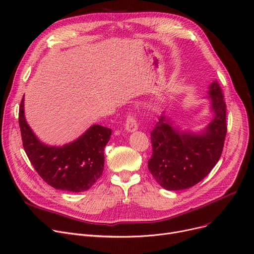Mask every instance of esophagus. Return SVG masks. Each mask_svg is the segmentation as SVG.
<instances>
[{"label":"esophagus","instance_id":"1","mask_svg":"<svg viewBox=\"0 0 254 254\" xmlns=\"http://www.w3.org/2000/svg\"><path fill=\"white\" fill-rule=\"evenodd\" d=\"M126 129L127 131H129V132H132L138 129V124L135 120V118L128 115L127 118V123H126Z\"/></svg>","mask_w":254,"mask_h":254}]
</instances>
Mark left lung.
<instances>
[{
    "label": "left lung",
    "instance_id": "1",
    "mask_svg": "<svg viewBox=\"0 0 254 254\" xmlns=\"http://www.w3.org/2000/svg\"><path fill=\"white\" fill-rule=\"evenodd\" d=\"M208 95L213 117L203 129L184 130L163 112L151 131L148 170L167 190L191 188L219 161L226 135V106L217 80L209 85Z\"/></svg>",
    "mask_w": 254,
    "mask_h": 254
}]
</instances>
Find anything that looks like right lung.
Here are the masks:
<instances>
[{
  "mask_svg": "<svg viewBox=\"0 0 254 254\" xmlns=\"http://www.w3.org/2000/svg\"><path fill=\"white\" fill-rule=\"evenodd\" d=\"M24 98L19 107V127L24 151L41 178L60 190L81 192L102 176L104 148L112 129L93 125L76 140L63 146L40 141L25 120Z\"/></svg>",
  "mask_w": 254,
  "mask_h": 254,
  "instance_id": "1",
  "label": "right lung"
}]
</instances>
